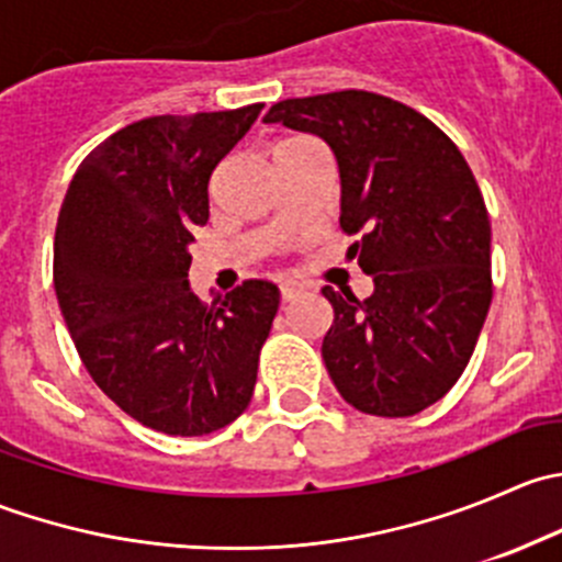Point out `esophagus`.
I'll use <instances>...</instances> for the list:
<instances>
[{
  "instance_id": "34e87169",
  "label": "esophagus",
  "mask_w": 562,
  "mask_h": 562,
  "mask_svg": "<svg viewBox=\"0 0 562 562\" xmlns=\"http://www.w3.org/2000/svg\"><path fill=\"white\" fill-rule=\"evenodd\" d=\"M302 291H304V288L299 285V282H282V285H280V299H282V304L293 302V299H296Z\"/></svg>"
}]
</instances>
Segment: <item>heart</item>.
Returning a JSON list of instances; mask_svg holds the SVG:
<instances>
[{
	"mask_svg": "<svg viewBox=\"0 0 562 562\" xmlns=\"http://www.w3.org/2000/svg\"><path fill=\"white\" fill-rule=\"evenodd\" d=\"M304 144H313V140H310V138H291V140H285L280 149H293V146H304Z\"/></svg>",
	"mask_w": 562,
	"mask_h": 562,
	"instance_id": "heart-1",
	"label": "heart"
}]
</instances>
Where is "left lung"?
I'll return each mask as SVG.
<instances>
[{"label":"left lung","mask_w":562,"mask_h":562,"mask_svg":"<svg viewBox=\"0 0 562 562\" xmlns=\"http://www.w3.org/2000/svg\"><path fill=\"white\" fill-rule=\"evenodd\" d=\"M266 124L317 135L339 173V225L372 293L323 288L334 323L323 364L370 416H416L468 367L492 302L490 214L454 140L383 94L331 92L271 105Z\"/></svg>","instance_id":"1"}]
</instances>
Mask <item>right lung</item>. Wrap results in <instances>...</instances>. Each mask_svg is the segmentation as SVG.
Segmentation results:
<instances>
[{
    "label": "right lung",
    "mask_w": 562,
    "mask_h": 562,
    "mask_svg": "<svg viewBox=\"0 0 562 562\" xmlns=\"http://www.w3.org/2000/svg\"><path fill=\"white\" fill-rule=\"evenodd\" d=\"M260 108L127 124L78 166L56 220L54 288L78 356L157 432L209 435L252 400L280 291L247 280L203 304L187 274L212 171Z\"/></svg>",
    "instance_id": "1"
}]
</instances>
